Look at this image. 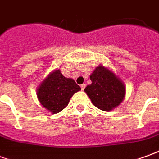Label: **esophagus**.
I'll use <instances>...</instances> for the list:
<instances>
[{"label":"esophagus","instance_id":"34e87169","mask_svg":"<svg viewBox=\"0 0 159 159\" xmlns=\"http://www.w3.org/2000/svg\"><path fill=\"white\" fill-rule=\"evenodd\" d=\"M80 87H81V90H82V91H84V88H85V84H81V85H80Z\"/></svg>","mask_w":159,"mask_h":159}]
</instances>
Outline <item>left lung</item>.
<instances>
[{"label":"left lung","mask_w":159,"mask_h":159,"mask_svg":"<svg viewBox=\"0 0 159 159\" xmlns=\"http://www.w3.org/2000/svg\"><path fill=\"white\" fill-rule=\"evenodd\" d=\"M91 84L84 92L91 102L102 111H111L121 103L125 96V86L120 79L103 66H97L90 76Z\"/></svg>","instance_id":"obj_1"}]
</instances>
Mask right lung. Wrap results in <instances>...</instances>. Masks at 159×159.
I'll use <instances>...</instances> for the list:
<instances>
[{
    "mask_svg": "<svg viewBox=\"0 0 159 159\" xmlns=\"http://www.w3.org/2000/svg\"><path fill=\"white\" fill-rule=\"evenodd\" d=\"M80 90L73 79L64 77L57 69L42 81L37 89V97L46 109L57 113L68 106L73 95Z\"/></svg>",
    "mask_w": 159,
    "mask_h": 159,
    "instance_id": "1",
    "label": "right lung"
}]
</instances>
